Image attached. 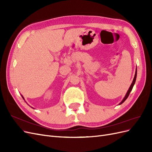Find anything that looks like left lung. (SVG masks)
<instances>
[{
    "label": "left lung",
    "instance_id": "8db88e82",
    "mask_svg": "<svg viewBox=\"0 0 152 152\" xmlns=\"http://www.w3.org/2000/svg\"><path fill=\"white\" fill-rule=\"evenodd\" d=\"M136 76H137V70H136L134 79H133V80H132V84H131V86H130V87H129V89H128V91H127V93H126V96H125V97L124 98V99H122V102H121V103L119 104H121L122 103H123L126 100V99L128 98L129 95V94H130V93H131V91L132 89L133 86H134V84H135V82H136Z\"/></svg>",
    "mask_w": 152,
    "mask_h": 152
}]
</instances>
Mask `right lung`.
Returning <instances> with one entry per match:
<instances>
[{
    "label": "right lung",
    "mask_w": 152,
    "mask_h": 152,
    "mask_svg": "<svg viewBox=\"0 0 152 152\" xmlns=\"http://www.w3.org/2000/svg\"><path fill=\"white\" fill-rule=\"evenodd\" d=\"M22 96V98H23V99H24V98H23V96Z\"/></svg>",
    "instance_id": "right-lung-1"
}]
</instances>
